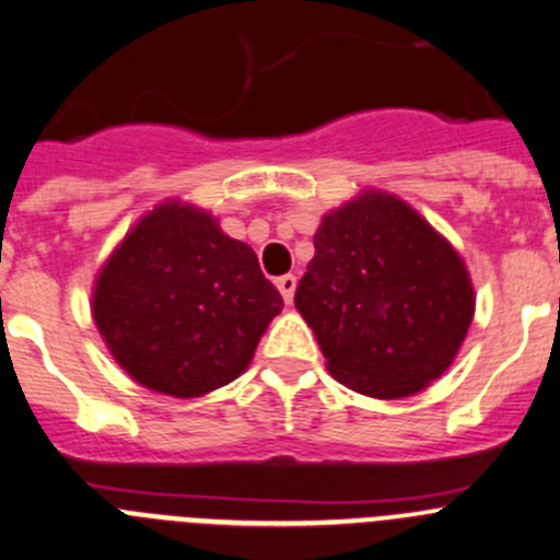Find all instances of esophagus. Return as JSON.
<instances>
[{"label":"esophagus","instance_id":"obj_1","mask_svg":"<svg viewBox=\"0 0 560 560\" xmlns=\"http://www.w3.org/2000/svg\"><path fill=\"white\" fill-rule=\"evenodd\" d=\"M295 284H298V279L292 273L279 276V279H276V287H279V292H281V298H284V303H290L292 295H295Z\"/></svg>","mask_w":560,"mask_h":560}]
</instances>
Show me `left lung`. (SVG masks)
Wrapping results in <instances>:
<instances>
[{
    "label": "left lung",
    "instance_id": "1",
    "mask_svg": "<svg viewBox=\"0 0 560 560\" xmlns=\"http://www.w3.org/2000/svg\"><path fill=\"white\" fill-rule=\"evenodd\" d=\"M295 308L347 388L399 399L441 377L474 319L459 254L390 194H363L314 235Z\"/></svg>",
    "mask_w": 560,
    "mask_h": 560
}]
</instances>
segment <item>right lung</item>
Wrapping results in <instances>:
<instances>
[{
  "mask_svg": "<svg viewBox=\"0 0 560 560\" xmlns=\"http://www.w3.org/2000/svg\"><path fill=\"white\" fill-rule=\"evenodd\" d=\"M281 306L252 246L180 202L136 224L92 295L95 325L119 366L144 388L180 399L246 372Z\"/></svg>",
  "mask_w": 560,
  "mask_h": 560,
  "instance_id": "1",
  "label": "right lung"
}]
</instances>
